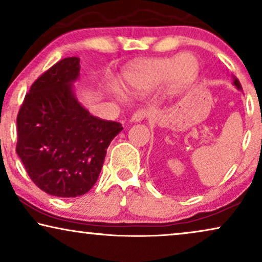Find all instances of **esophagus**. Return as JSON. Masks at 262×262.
Instances as JSON below:
<instances>
[{
	"instance_id": "obj_1",
	"label": "esophagus",
	"mask_w": 262,
	"mask_h": 262,
	"mask_svg": "<svg viewBox=\"0 0 262 262\" xmlns=\"http://www.w3.org/2000/svg\"><path fill=\"white\" fill-rule=\"evenodd\" d=\"M150 116H152V111L150 108H139L136 111V112L132 114L130 121L131 123H139L145 118H148Z\"/></svg>"
}]
</instances>
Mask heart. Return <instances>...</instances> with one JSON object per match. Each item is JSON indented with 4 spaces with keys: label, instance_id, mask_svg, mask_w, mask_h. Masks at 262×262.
<instances>
[{
    "label": "heart",
    "instance_id": "b5f03b06",
    "mask_svg": "<svg viewBox=\"0 0 262 262\" xmlns=\"http://www.w3.org/2000/svg\"><path fill=\"white\" fill-rule=\"evenodd\" d=\"M198 71L194 57L182 53L177 58H149L132 63L123 71L120 81L125 89L135 93L148 92L164 81L167 92L177 94L193 83Z\"/></svg>",
    "mask_w": 262,
    "mask_h": 262
}]
</instances>
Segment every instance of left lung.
Wrapping results in <instances>:
<instances>
[{"label": "left lung", "instance_id": "8db88e82", "mask_svg": "<svg viewBox=\"0 0 262 262\" xmlns=\"http://www.w3.org/2000/svg\"><path fill=\"white\" fill-rule=\"evenodd\" d=\"M232 83H234V85L236 88L238 89V91H242V87H241V83H239V81L237 80V78L234 77V81H232Z\"/></svg>", "mask_w": 262, "mask_h": 262}]
</instances>
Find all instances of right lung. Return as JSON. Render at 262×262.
Masks as SVG:
<instances>
[{"mask_svg": "<svg viewBox=\"0 0 262 262\" xmlns=\"http://www.w3.org/2000/svg\"><path fill=\"white\" fill-rule=\"evenodd\" d=\"M80 58L68 57L31 85L16 118V152L31 180L48 194L73 198L98 180L120 123L85 110L74 92Z\"/></svg>", "mask_w": 262, "mask_h": 262, "instance_id": "1", "label": "right lung"}]
</instances>
